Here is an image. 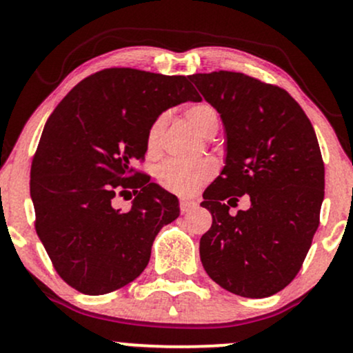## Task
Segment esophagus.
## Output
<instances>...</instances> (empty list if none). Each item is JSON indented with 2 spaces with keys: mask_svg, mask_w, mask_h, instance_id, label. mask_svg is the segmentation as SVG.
Segmentation results:
<instances>
[{
  "mask_svg": "<svg viewBox=\"0 0 353 353\" xmlns=\"http://www.w3.org/2000/svg\"><path fill=\"white\" fill-rule=\"evenodd\" d=\"M197 201L194 199H181V212L182 214H188L190 210H196L197 209Z\"/></svg>",
  "mask_w": 353,
  "mask_h": 353,
  "instance_id": "1",
  "label": "esophagus"
}]
</instances>
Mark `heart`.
Wrapping results in <instances>:
<instances>
[{"label":"heart","mask_w":353,"mask_h":353,"mask_svg":"<svg viewBox=\"0 0 353 353\" xmlns=\"http://www.w3.org/2000/svg\"><path fill=\"white\" fill-rule=\"evenodd\" d=\"M188 121L201 136L208 137L210 132L217 131L219 117L216 109L209 104H196L189 108ZM165 125V116H159L154 121L148 132V151L154 154L159 149L161 134ZM216 172V165L210 161H197V163H181V161H165L157 171V179L164 189L174 194L189 196L201 185H204Z\"/></svg>","instance_id":"obj_1"}]
</instances>
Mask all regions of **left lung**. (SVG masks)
<instances>
[{
	"label": "left lung",
	"mask_w": 353,
	"mask_h": 353,
	"mask_svg": "<svg viewBox=\"0 0 353 353\" xmlns=\"http://www.w3.org/2000/svg\"><path fill=\"white\" fill-rule=\"evenodd\" d=\"M189 79L225 132V165L201 202L212 214L201 237L202 265L229 292L269 297L294 281L319 228L325 169L317 136L281 88L230 71ZM244 193L251 208L230 216Z\"/></svg>",
	"instance_id": "obj_1"
}]
</instances>
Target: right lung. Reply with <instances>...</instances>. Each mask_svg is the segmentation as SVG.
<instances>
[{"label": "right lung", "mask_w": 353, "mask_h": 353, "mask_svg": "<svg viewBox=\"0 0 353 353\" xmlns=\"http://www.w3.org/2000/svg\"><path fill=\"white\" fill-rule=\"evenodd\" d=\"M201 98L185 76L111 68L83 79L44 124L31 164L36 232L56 272L79 292L101 295L139 277L152 242L179 216V201L131 164L169 108ZM131 188L123 213L114 197Z\"/></svg>", "instance_id": "obj_1"}]
</instances>
